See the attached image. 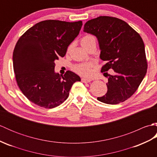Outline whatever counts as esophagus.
Here are the masks:
<instances>
[{
  "label": "esophagus",
  "instance_id": "1",
  "mask_svg": "<svg viewBox=\"0 0 157 157\" xmlns=\"http://www.w3.org/2000/svg\"><path fill=\"white\" fill-rule=\"evenodd\" d=\"M82 82H84V83H89V82H91V79H90L83 78H82Z\"/></svg>",
  "mask_w": 157,
  "mask_h": 157
}]
</instances>
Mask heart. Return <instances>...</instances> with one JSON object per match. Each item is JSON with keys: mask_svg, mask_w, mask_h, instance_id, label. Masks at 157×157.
Masks as SVG:
<instances>
[{"mask_svg": "<svg viewBox=\"0 0 157 157\" xmlns=\"http://www.w3.org/2000/svg\"><path fill=\"white\" fill-rule=\"evenodd\" d=\"M81 45L86 51L92 45H96V39L95 36L92 34H86L83 36L80 40ZM72 44L69 45L67 48V52L71 51ZM94 67V65L92 63H79L73 66V70L79 74L84 76H90L92 74V68Z\"/></svg>", "mask_w": 157, "mask_h": 157, "instance_id": "b5f03b06", "label": "heart"}]
</instances>
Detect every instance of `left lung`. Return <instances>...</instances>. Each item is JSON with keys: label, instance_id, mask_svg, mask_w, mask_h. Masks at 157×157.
<instances>
[{"label": "left lung", "instance_id": "1", "mask_svg": "<svg viewBox=\"0 0 157 157\" xmlns=\"http://www.w3.org/2000/svg\"><path fill=\"white\" fill-rule=\"evenodd\" d=\"M84 31L96 36L101 48L100 57L106 61L101 72L108 78L107 92L99 101L116 105L134 94L147 71L144 42L138 33L123 20L100 16L85 23ZM110 68L114 74L106 71Z\"/></svg>", "mask_w": 157, "mask_h": 157}]
</instances>
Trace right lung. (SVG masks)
Returning a JSON list of instances; mask_svg holds the SVG:
<instances>
[{
  "label": "right lung",
  "instance_id": "obj_1",
  "mask_svg": "<svg viewBox=\"0 0 157 157\" xmlns=\"http://www.w3.org/2000/svg\"><path fill=\"white\" fill-rule=\"evenodd\" d=\"M82 21L45 20L28 29L18 40L13 55V69L19 89L29 101L52 109L68 98L79 76L67 71L55 73V61L66 54L79 34Z\"/></svg>",
  "mask_w": 157,
  "mask_h": 157
}]
</instances>
